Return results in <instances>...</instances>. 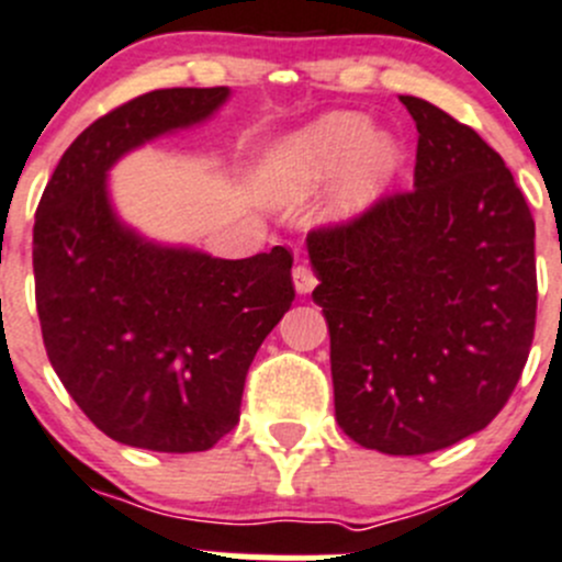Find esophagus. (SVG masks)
<instances>
[{"label":"esophagus","mask_w":562,"mask_h":562,"mask_svg":"<svg viewBox=\"0 0 562 562\" xmlns=\"http://www.w3.org/2000/svg\"><path fill=\"white\" fill-rule=\"evenodd\" d=\"M292 279H294V289H297L300 294H308L311 289L316 286V276H314V270L308 268V265H297V268L292 270Z\"/></svg>","instance_id":"obj_1"}]
</instances>
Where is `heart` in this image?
<instances>
[{
    "label": "heart",
    "mask_w": 562,
    "mask_h": 562,
    "mask_svg": "<svg viewBox=\"0 0 562 562\" xmlns=\"http://www.w3.org/2000/svg\"><path fill=\"white\" fill-rule=\"evenodd\" d=\"M402 166L391 136H374L366 116L336 111L279 144L259 171V186L279 204H300L341 175L330 213L355 218L385 193Z\"/></svg>",
    "instance_id": "b5f03b06"
}]
</instances>
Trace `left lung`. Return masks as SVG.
<instances>
[{"label":"left lung","instance_id":"8db88e82","mask_svg":"<svg viewBox=\"0 0 562 562\" xmlns=\"http://www.w3.org/2000/svg\"><path fill=\"white\" fill-rule=\"evenodd\" d=\"M413 191L308 235L336 420L391 457L440 451L505 407L536 333V221L508 166L429 100Z\"/></svg>","mask_w":562,"mask_h":562}]
</instances>
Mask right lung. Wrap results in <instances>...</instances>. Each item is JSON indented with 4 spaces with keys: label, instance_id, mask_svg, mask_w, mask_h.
Segmentation results:
<instances>
[{
    "label": "right lung",
    "instance_id": "obj_1",
    "mask_svg": "<svg viewBox=\"0 0 562 562\" xmlns=\"http://www.w3.org/2000/svg\"><path fill=\"white\" fill-rule=\"evenodd\" d=\"M226 87L155 90L94 120L35 213V303L65 391L111 440L207 451L240 420L248 366L294 300L292 254L248 259L160 248L116 221L105 171L166 131L202 122Z\"/></svg>",
    "mask_w": 562,
    "mask_h": 562
}]
</instances>
